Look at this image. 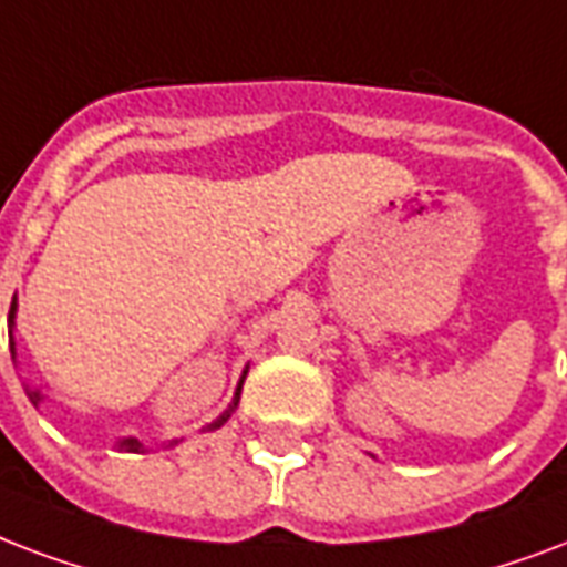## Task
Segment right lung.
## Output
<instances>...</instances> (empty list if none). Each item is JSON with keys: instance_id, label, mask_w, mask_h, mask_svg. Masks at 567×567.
<instances>
[{"instance_id": "obj_1", "label": "right lung", "mask_w": 567, "mask_h": 567, "mask_svg": "<svg viewBox=\"0 0 567 567\" xmlns=\"http://www.w3.org/2000/svg\"><path fill=\"white\" fill-rule=\"evenodd\" d=\"M14 316H17V296H14V301H11V310H8V324H11V331H14ZM11 354H17L14 352V337H11ZM245 375H248V370L243 372V379H239V384H236V393H234V402H230V408H227V411H224L221 416H218V420H213V423L206 425L204 432H213V429H221L224 423H227V420H230V414H234L236 411V405H239V393H243V381H245ZM25 396H29V402H32L34 408L41 405V390H32L29 388V384H25ZM174 443L177 441H171L168 446H174ZM117 446H121V450L124 452H144V443L138 441V437H124V441H117Z\"/></svg>"}]
</instances>
